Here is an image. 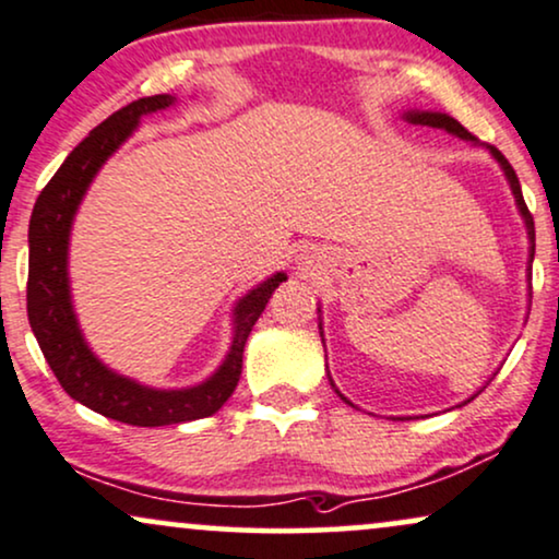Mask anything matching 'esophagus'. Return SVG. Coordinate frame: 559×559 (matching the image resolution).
<instances>
[{
    "mask_svg": "<svg viewBox=\"0 0 559 559\" xmlns=\"http://www.w3.org/2000/svg\"><path fill=\"white\" fill-rule=\"evenodd\" d=\"M297 265L301 267V271H305V267L309 265V260H307V258H299V260H297Z\"/></svg>",
    "mask_w": 559,
    "mask_h": 559,
    "instance_id": "esophagus-1",
    "label": "esophagus"
}]
</instances>
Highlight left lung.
<instances>
[{
  "label": "left lung",
  "instance_id": "1",
  "mask_svg": "<svg viewBox=\"0 0 559 559\" xmlns=\"http://www.w3.org/2000/svg\"><path fill=\"white\" fill-rule=\"evenodd\" d=\"M403 119H408V122L412 124H425V127H435V130H445V132H450V134H455V138H461V140H466V143H472V145H484V143H479V140L474 138L472 132L466 130V127H463L459 119H453V117H448V114H442V111H406L403 114ZM487 147L489 153H492V158L497 160V164H500V169L506 171V179H508V185H510V192H513V198H515V205H518V213H521V218H523V224H526V231H528V241H531V250H528V297H531V262H534V218H531V213H528V207H526V203H523V192H521V185H518V177H515V171H513V166L508 164V158L502 156L500 151H497L495 145H484ZM318 312H320V307H318ZM320 338H322V322H320ZM328 380H331V374H328ZM331 385H333V390L335 393H338V399L341 401H346L348 406H354L352 401L346 399L344 393H341L338 388H335V382L331 380ZM481 393V390H479ZM479 393H474L472 399L468 401H474L476 395ZM468 401H463L461 406H466ZM401 421H403V416H401Z\"/></svg>",
  "mask_w": 559,
  "mask_h": 559
}]
</instances>
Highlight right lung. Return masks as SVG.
<instances>
[{"mask_svg": "<svg viewBox=\"0 0 559 559\" xmlns=\"http://www.w3.org/2000/svg\"><path fill=\"white\" fill-rule=\"evenodd\" d=\"M177 98L169 93L132 100L80 143L59 166L33 205L28 228V320L38 346L70 399L109 419L132 427H166L205 419L231 399L241 374V354L252 325L265 309L286 273H273L245 294L234 307V335L226 359L211 378L192 388L160 390L114 372L87 346L72 307L70 292V231L87 187L100 166L138 130L147 114L169 109Z\"/></svg>", "mask_w": 559, "mask_h": 559, "instance_id": "1", "label": "right lung"}]
</instances>
